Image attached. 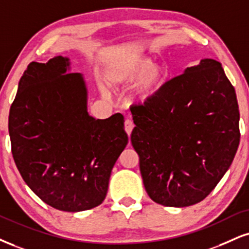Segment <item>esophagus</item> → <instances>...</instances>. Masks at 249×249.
Instances as JSON below:
<instances>
[{"label": "esophagus", "instance_id": "1", "mask_svg": "<svg viewBox=\"0 0 249 249\" xmlns=\"http://www.w3.org/2000/svg\"><path fill=\"white\" fill-rule=\"evenodd\" d=\"M134 122H133V120H130V119H127L124 121V130H125V133H127L128 135H130L131 134V131H133V129H134Z\"/></svg>", "mask_w": 249, "mask_h": 249}]
</instances>
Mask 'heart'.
<instances>
[{"label":"heart","instance_id":"b5f03b06","mask_svg":"<svg viewBox=\"0 0 249 249\" xmlns=\"http://www.w3.org/2000/svg\"><path fill=\"white\" fill-rule=\"evenodd\" d=\"M106 78L113 85L135 84V96L145 101L155 97L164 88L168 78V71L160 63L149 56H135L112 64L106 72Z\"/></svg>","mask_w":249,"mask_h":249}]
</instances>
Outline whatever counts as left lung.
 I'll list each match as a JSON object with an SVG mask.
<instances>
[{"mask_svg": "<svg viewBox=\"0 0 249 249\" xmlns=\"http://www.w3.org/2000/svg\"><path fill=\"white\" fill-rule=\"evenodd\" d=\"M131 144L146 193L165 207H189L213 192L240 141L235 90L217 60L203 59L130 108Z\"/></svg>", "mask_w": 249, "mask_h": 249, "instance_id": "obj_1", "label": "left lung"}]
</instances>
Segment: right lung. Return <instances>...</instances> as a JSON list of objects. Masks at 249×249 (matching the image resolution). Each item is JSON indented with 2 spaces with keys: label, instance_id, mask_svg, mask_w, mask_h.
<instances>
[{
  "label": "right lung",
  "instance_id": "obj_1",
  "mask_svg": "<svg viewBox=\"0 0 249 249\" xmlns=\"http://www.w3.org/2000/svg\"><path fill=\"white\" fill-rule=\"evenodd\" d=\"M68 57L31 62L9 113L15 164L38 197L55 209L78 213L103 203L110 172L128 144L120 113L94 119L88 89Z\"/></svg>",
  "mask_w": 249,
  "mask_h": 249
}]
</instances>
